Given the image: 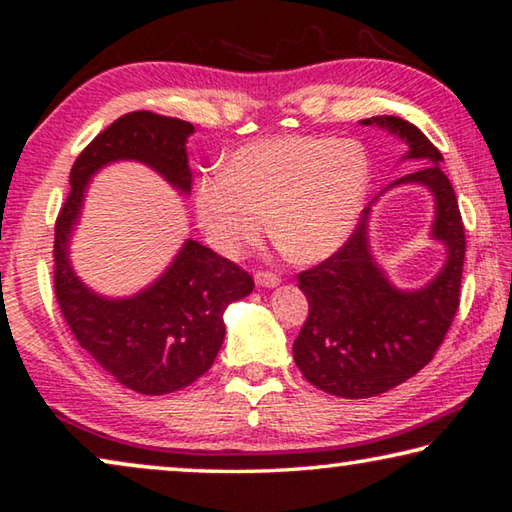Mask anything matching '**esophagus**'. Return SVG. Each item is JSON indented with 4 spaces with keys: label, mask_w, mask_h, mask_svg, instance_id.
<instances>
[{
    "label": "esophagus",
    "mask_w": 512,
    "mask_h": 512,
    "mask_svg": "<svg viewBox=\"0 0 512 512\" xmlns=\"http://www.w3.org/2000/svg\"><path fill=\"white\" fill-rule=\"evenodd\" d=\"M255 282L259 284V287L273 289V287H277V284H280L282 280H280V275H275V273H271V271H257V273H255Z\"/></svg>",
    "instance_id": "obj_1"
}]
</instances>
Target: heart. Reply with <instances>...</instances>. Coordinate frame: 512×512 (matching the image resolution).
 <instances>
[{
	"label": "heart",
	"mask_w": 512,
	"mask_h": 512,
	"mask_svg": "<svg viewBox=\"0 0 512 512\" xmlns=\"http://www.w3.org/2000/svg\"><path fill=\"white\" fill-rule=\"evenodd\" d=\"M366 149L329 135H280L241 146L228 167L196 185V219L210 246L239 257L262 241L296 262L334 255L357 228L370 194Z\"/></svg>",
	"instance_id": "b5f03b06"
}]
</instances>
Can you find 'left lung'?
Returning a JSON list of instances; mask_svg holds the SVG:
<instances>
[{
	"mask_svg": "<svg viewBox=\"0 0 512 512\" xmlns=\"http://www.w3.org/2000/svg\"><path fill=\"white\" fill-rule=\"evenodd\" d=\"M361 124L388 128L409 146L404 158L420 169L386 189H429L436 201L431 237L445 244L447 262L427 287L395 289L370 253L368 205L350 239L325 262L298 275L309 316L293 343V359L309 384L348 400L391 391L433 359L461 302L465 259L463 219L454 187L440 169V151L418 126L400 117H370Z\"/></svg>",
	"mask_w": 512,
	"mask_h": 512,
	"instance_id": "1",
	"label": "left lung"
}]
</instances>
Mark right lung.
Returning a JSON list of instances; mask_svg holds the SVG:
<instances>
[{
  "instance_id": "add662e5",
  "label": "right lung",
  "mask_w": 512,
  "mask_h": 512,
  "mask_svg": "<svg viewBox=\"0 0 512 512\" xmlns=\"http://www.w3.org/2000/svg\"><path fill=\"white\" fill-rule=\"evenodd\" d=\"M192 133L189 121L149 110L112 121L76 158L69 171L72 189L56 219L54 291L65 323L108 375L142 395L180 391L212 368L225 336L223 311L253 291V277L212 248L187 239L151 287L131 298H103L76 277L69 264V237L81 216L85 187L110 162H142L180 194L192 192L185 149Z\"/></svg>"
}]
</instances>
